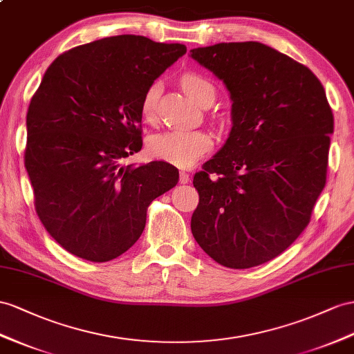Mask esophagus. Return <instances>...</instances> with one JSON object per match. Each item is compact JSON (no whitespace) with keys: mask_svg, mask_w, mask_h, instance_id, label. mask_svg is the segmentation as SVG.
<instances>
[{"mask_svg":"<svg viewBox=\"0 0 354 354\" xmlns=\"http://www.w3.org/2000/svg\"><path fill=\"white\" fill-rule=\"evenodd\" d=\"M179 183L180 184H188L189 183V175L187 174V171H180V174H179Z\"/></svg>","mask_w":354,"mask_h":354,"instance_id":"obj_1","label":"esophagus"}]
</instances>
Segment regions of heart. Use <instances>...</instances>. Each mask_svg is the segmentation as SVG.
<instances>
[{
  "mask_svg": "<svg viewBox=\"0 0 354 354\" xmlns=\"http://www.w3.org/2000/svg\"><path fill=\"white\" fill-rule=\"evenodd\" d=\"M185 93L192 97L197 104L206 106L215 98V86L209 79L198 73H187L180 79ZM160 97V84H151L142 97L140 111L147 121H152L156 116L157 102ZM214 147L211 134L202 130L194 131H165L153 134L148 140V151L153 158L166 161L176 167L188 169L205 157Z\"/></svg>",
  "mask_w": 354,
  "mask_h": 354,
  "instance_id": "b5f03b06",
  "label": "heart"
}]
</instances>
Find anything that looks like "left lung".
I'll return each instance as SVG.
<instances>
[{
  "mask_svg": "<svg viewBox=\"0 0 354 354\" xmlns=\"http://www.w3.org/2000/svg\"><path fill=\"white\" fill-rule=\"evenodd\" d=\"M229 89L232 130L197 171L192 232L216 263L263 265L311 220L328 174L333 115L313 71L259 41L189 50Z\"/></svg>",
  "mask_w": 354,
  "mask_h": 354,
  "instance_id": "obj_1",
  "label": "left lung"
}]
</instances>
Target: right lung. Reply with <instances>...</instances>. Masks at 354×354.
Masks as SVG:
<instances>
[{"mask_svg": "<svg viewBox=\"0 0 354 354\" xmlns=\"http://www.w3.org/2000/svg\"><path fill=\"white\" fill-rule=\"evenodd\" d=\"M187 52L184 44L113 35L59 55L26 113L25 169L44 229L89 261L121 256L153 198L178 184L166 161L122 166L142 149V97Z\"/></svg>", "mask_w": 354, "mask_h": 354, "instance_id": "obj_1", "label": "right lung"}]
</instances>
